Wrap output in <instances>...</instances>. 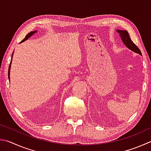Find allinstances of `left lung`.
Instances as JSON below:
<instances>
[{"instance_id": "obj_1", "label": "left lung", "mask_w": 151, "mask_h": 151, "mask_svg": "<svg viewBox=\"0 0 151 151\" xmlns=\"http://www.w3.org/2000/svg\"><path fill=\"white\" fill-rule=\"evenodd\" d=\"M117 31L119 34L123 42L124 43V44L127 46L129 49H130L131 50L137 53L140 54L141 55V52L140 51V49L138 48L137 46L135 43L132 42V40H131L128 32L127 31H123V30H117Z\"/></svg>"}]
</instances>
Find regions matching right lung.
Instances as JSON below:
<instances>
[{"label": "right lung", "mask_w": 151, "mask_h": 151, "mask_svg": "<svg viewBox=\"0 0 151 151\" xmlns=\"http://www.w3.org/2000/svg\"><path fill=\"white\" fill-rule=\"evenodd\" d=\"M37 32V31H34V32H31L28 33V34L26 35L25 38H24V39L22 41H21L20 43L24 42V41H26V40H28V38H29L30 36H31V35H32L33 34H35V32ZM12 55H13V54H12ZM11 62H12V60H11V61H10V65H9V73H8V76H9V79H10V66H11Z\"/></svg>", "instance_id": "obj_1"}]
</instances>
